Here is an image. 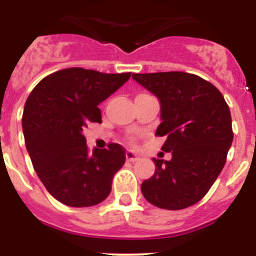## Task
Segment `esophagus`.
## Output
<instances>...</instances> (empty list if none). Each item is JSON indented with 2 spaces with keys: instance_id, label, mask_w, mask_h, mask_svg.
<instances>
[{
  "instance_id": "1",
  "label": "esophagus",
  "mask_w": 256,
  "mask_h": 256,
  "mask_svg": "<svg viewBox=\"0 0 256 256\" xmlns=\"http://www.w3.org/2000/svg\"><path fill=\"white\" fill-rule=\"evenodd\" d=\"M126 160H128V162H137V160L140 159L138 155H136L133 151H130V150L126 152Z\"/></svg>"
}]
</instances>
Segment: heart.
Returning a JSON list of instances; mask_svg holds the SVG:
<instances>
[{"label": "heart", "instance_id": "obj_1", "mask_svg": "<svg viewBox=\"0 0 256 256\" xmlns=\"http://www.w3.org/2000/svg\"><path fill=\"white\" fill-rule=\"evenodd\" d=\"M130 142H134V140H130Z\"/></svg>", "mask_w": 256, "mask_h": 256}]
</instances>
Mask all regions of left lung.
Returning a JSON list of instances; mask_svg holds the SVG:
<instances>
[{"label": "left lung", "mask_w": 256, "mask_h": 256, "mask_svg": "<svg viewBox=\"0 0 256 256\" xmlns=\"http://www.w3.org/2000/svg\"><path fill=\"white\" fill-rule=\"evenodd\" d=\"M162 105L156 136L172 160L152 159L155 173L141 184L144 198L160 208L180 210L196 204L216 182L234 141L230 108L216 86L183 72L133 74Z\"/></svg>", "instance_id": "1"}]
</instances>
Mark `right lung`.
Wrapping results in <instances>:
<instances>
[{
    "mask_svg": "<svg viewBox=\"0 0 256 256\" xmlns=\"http://www.w3.org/2000/svg\"><path fill=\"white\" fill-rule=\"evenodd\" d=\"M130 78V73L68 68L44 76L26 98L22 119L26 150L40 182L62 204L94 206L112 191L126 148L108 144L90 152L83 130L101 123L100 102Z\"/></svg>",
    "mask_w": 256,
    "mask_h": 256,
    "instance_id": "1",
    "label": "right lung"
}]
</instances>
